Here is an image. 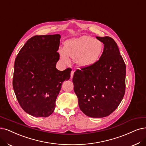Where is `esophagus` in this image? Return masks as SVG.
I'll return each mask as SVG.
<instances>
[{"label": "esophagus", "mask_w": 146, "mask_h": 146, "mask_svg": "<svg viewBox=\"0 0 146 146\" xmlns=\"http://www.w3.org/2000/svg\"><path fill=\"white\" fill-rule=\"evenodd\" d=\"M74 71L73 70H72V71L71 72V73H70V75H71V76H70V78L71 79H72L73 78V74H74Z\"/></svg>", "instance_id": "1"}]
</instances>
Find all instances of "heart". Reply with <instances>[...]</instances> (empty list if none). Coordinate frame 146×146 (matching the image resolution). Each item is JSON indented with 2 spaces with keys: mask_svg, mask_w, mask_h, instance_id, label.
Listing matches in <instances>:
<instances>
[{
  "mask_svg": "<svg viewBox=\"0 0 146 146\" xmlns=\"http://www.w3.org/2000/svg\"><path fill=\"white\" fill-rule=\"evenodd\" d=\"M104 49L102 41L94 38L84 35L68 40L65 48L59 49V54L66 64L71 62L72 58L76 59L80 68H88L94 66L101 58Z\"/></svg>",
  "mask_w": 146,
  "mask_h": 146,
  "instance_id": "obj_1",
  "label": "heart"
}]
</instances>
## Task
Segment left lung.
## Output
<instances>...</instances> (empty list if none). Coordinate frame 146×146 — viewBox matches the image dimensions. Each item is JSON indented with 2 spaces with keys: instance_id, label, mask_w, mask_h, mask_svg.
<instances>
[{
  "instance_id": "obj_1",
  "label": "left lung",
  "mask_w": 146,
  "mask_h": 146,
  "mask_svg": "<svg viewBox=\"0 0 146 146\" xmlns=\"http://www.w3.org/2000/svg\"><path fill=\"white\" fill-rule=\"evenodd\" d=\"M104 49L99 61L74 73V91L78 104L90 117L110 115L121 103L125 93L126 65L118 46L111 37L96 36Z\"/></svg>"
}]
</instances>
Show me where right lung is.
<instances>
[{"instance_id": "add662e5", "label": "right lung", "mask_w": 146, "mask_h": 146, "mask_svg": "<svg viewBox=\"0 0 146 146\" xmlns=\"http://www.w3.org/2000/svg\"><path fill=\"white\" fill-rule=\"evenodd\" d=\"M60 38L59 34L32 36L15 59L13 89L20 106L32 116L52 114L62 84L70 78L71 69L56 68Z\"/></svg>"}]
</instances>
